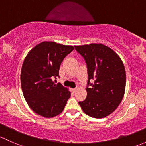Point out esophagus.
<instances>
[{"mask_svg": "<svg viewBox=\"0 0 146 146\" xmlns=\"http://www.w3.org/2000/svg\"><path fill=\"white\" fill-rule=\"evenodd\" d=\"M71 90H72V92H76V90H77V89H76V88H73Z\"/></svg>", "mask_w": 146, "mask_h": 146, "instance_id": "1", "label": "esophagus"}]
</instances>
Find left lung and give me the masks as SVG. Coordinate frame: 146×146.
Returning a JSON list of instances; mask_svg holds the SVG:
<instances>
[{"instance_id": "8db88e82", "label": "left lung", "mask_w": 146, "mask_h": 146, "mask_svg": "<svg viewBox=\"0 0 146 146\" xmlns=\"http://www.w3.org/2000/svg\"><path fill=\"white\" fill-rule=\"evenodd\" d=\"M85 59L88 73L87 98L79 101L85 114L104 118L111 114L123 99L125 92V68L119 56L103 44L75 46ZM94 80V84L90 82Z\"/></svg>"}]
</instances>
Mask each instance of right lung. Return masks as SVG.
Instances as JSON below:
<instances>
[{"mask_svg":"<svg viewBox=\"0 0 146 146\" xmlns=\"http://www.w3.org/2000/svg\"><path fill=\"white\" fill-rule=\"evenodd\" d=\"M74 50L70 45L42 42L28 53L21 71V85L25 100L32 110L47 118L60 114L70 92L53 79L59 77L60 65Z\"/></svg>","mask_w":146,"mask_h":146,"instance_id":"right-lung-1","label":"right lung"}]
</instances>
